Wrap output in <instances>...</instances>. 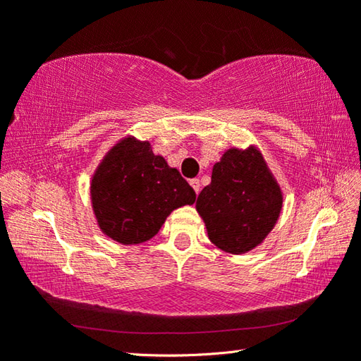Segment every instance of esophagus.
Returning a JSON list of instances; mask_svg holds the SVG:
<instances>
[{"label": "esophagus", "mask_w": 361, "mask_h": 361, "mask_svg": "<svg viewBox=\"0 0 361 361\" xmlns=\"http://www.w3.org/2000/svg\"><path fill=\"white\" fill-rule=\"evenodd\" d=\"M189 185L192 186V189L195 191V194H199V191H200V181H199L197 178H192L191 181H189Z\"/></svg>", "instance_id": "34e87169"}]
</instances>
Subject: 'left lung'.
<instances>
[{
    "instance_id": "obj_1",
    "label": "left lung",
    "mask_w": 361,
    "mask_h": 361,
    "mask_svg": "<svg viewBox=\"0 0 361 361\" xmlns=\"http://www.w3.org/2000/svg\"><path fill=\"white\" fill-rule=\"evenodd\" d=\"M209 239L232 255L250 252L272 231L282 192L256 148L226 151L195 202Z\"/></svg>"
}]
</instances>
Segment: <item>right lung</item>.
Here are the masks:
<instances>
[{"mask_svg": "<svg viewBox=\"0 0 361 361\" xmlns=\"http://www.w3.org/2000/svg\"><path fill=\"white\" fill-rule=\"evenodd\" d=\"M99 226L124 245L154 237L175 209L191 205L194 189L148 142L127 137L103 159L90 186Z\"/></svg>", "mask_w": 361, "mask_h": 361, "instance_id": "1", "label": "right lung"}]
</instances>
